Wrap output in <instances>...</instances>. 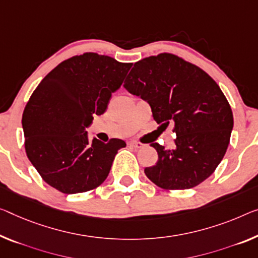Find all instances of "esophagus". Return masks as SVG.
Here are the masks:
<instances>
[{
    "label": "esophagus",
    "mask_w": 258,
    "mask_h": 258,
    "mask_svg": "<svg viewBox=\"0 0 258 258\" xmlns=\"http://www.w3.org/2000/svg\"><path fill=\"white\" fill-rule=\"evenodd\" d=\"M129 145L133 146V148H135V149H142L143 146H144V144H143V143H141V142H135V141L130 142Z\"/></svg>",
    "instance_id": "esophagus-1"
}]
</instances>
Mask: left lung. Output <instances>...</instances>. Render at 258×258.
I'll list each match as a JSON object with an SVG mask.
<instances>
[{
  "label": "left lung",
  "instance_id": "obj_1",
  "mask_svg": "<svg viewBox=\"0 0 258 258\" xmlns=\"http://www.w3.org/2000/svg\"><path fill=\"white\" fill-rule=\"evenodd\" d=\"M124 88L151 106L161 125L174 124L175 148L153 143L158 161L146 176L166 190L194 188L207 180L228 148L233 113L219 85L192 63L161 53L136 62Z\"/></svg>",
  "mask_w": 258,
  "mask_h": 258
}]
</instances>
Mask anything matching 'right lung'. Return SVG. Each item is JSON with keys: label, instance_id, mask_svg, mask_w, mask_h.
I'll list each match as a JSON object with an SVG mask.
<instances>
[{"label": "right lung", "instance_id": "right-lung-1", "mask_svg": "<svg viewBox=\"0 0 258 258\" xmlns=\"http://www.w3.org/2000/svg\"><path fill=\"white\" fill-rule=\"evenodd\" d=\"M133 63L84 53L61 62L42 79L23 113L25 151L42 180L63 194L100 185L125 143L89 141L85 128L107 109Z\"/></svg>", "mask_w": 258, "mask_h": 258}]
</instances>
